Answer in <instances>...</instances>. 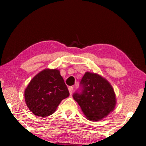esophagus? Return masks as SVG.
<instances>
[{
  "mask_svg": "<svg viewBox=\"0 0 146 146\" xmlns=\"http://www.w3.org/2000/svg\"><path fill=\"white\" fill-rule=\"evenodd\" d=\"M68 90H69V91H70V95H71L73 93V88L72 87V86H70V87L68 88Z\"/></svg>",
  "mask_w": 146,
  "mask_h": 146,
  "instance_id": "1",
  "label": "esophagus"
}]
</instances>
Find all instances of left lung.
Wrapping results in <instances>:
<instances>
[{
  "mask_svg": "<svg viewBox=\"0 0 146 146\" xmlns=\"http://www.w3.org/2000/svg\"><path fill=\"white\" fill-rule=\"evenodd\" d=\"M80 84L82 92L74 93L73 97L88 120L100 121L114 110L117 104L115 93L111 84L103 76L87 71Z\"/></svg>",
  "mask_w": 146,
  "mask_h": 146,
  "instance_id": "left-lung-1",
  "label": "left lung"
}]
</instances>
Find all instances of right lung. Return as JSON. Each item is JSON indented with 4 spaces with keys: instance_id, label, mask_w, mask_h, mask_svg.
Masks as SVG:
<instances>
[{
    "instance_id": "obj_1",
    "label": "right lung",
    "mask_w": 146,
    "mask_h": 146,
    "mask_svg": "<svg viewBox=\"0 0 146 146\" xmlns=\"http://www.w3.org/2000/svg\"><path fill=\"white\" fill-rule=\"evenodd\" d=\"M70 95L60 71L45 69L34 76L24 91L29 110L38 117H48L55 111L61 101Z\"/></svg>"
}]
</instances>
